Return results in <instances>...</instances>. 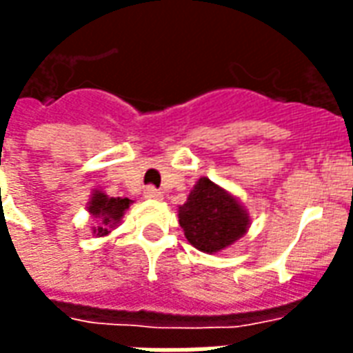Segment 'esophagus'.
<instances>
[{"label": "esophagus", "mask_w": 353, "mask_h": 353, "mask_svg": "<svg viewBox=\"0 0 353 353\" xmlns=\"http://www.w3.org/2000/svg\"><path fill=\"white\" fill-rule=\"evenodd\" d=\"M143 198H148V200H163V192L157 190L155 187H148V189L143 190Z\"/></svg>", "instance_id": "obj_1"}]
</instances>
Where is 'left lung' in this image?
Listing matches in <instances>:
<instances>
[{"label": "left lung", "instance_id": "obj_1", "mask_svg": "<svg viewBox=\"0 0 353 353\" xmlns=\"http://www.w3.org/2000/svg\"><path fill=\"white\" fill-rule=\"evenodd\" d=\"M179 224L194 249L215 254L236 243L249 230L250 219L243 203L210 177H200L179 205Z\"/></svg>", "mask_w": 353, "mask_h": 353}]
</instances>
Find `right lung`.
<instances>
[{"instance_id": "right-lung-1", "label": "right lung", "mask_w": 353, "mask_h": 353, "mask_svg": "<svg viewBox=\"0 0 353 353\" xmlns=\"http://www.w3.org/2000/svg\"><path fill=\"white\" fill-rule=\"evenodd\" d=\"M132 200L129 198H112L104 194L103 190H95L91 194V200L88 202V211L93 219H97V226L93 228V234L97 237L108 236L112 230L116 228L121 216Z\"/></svg>"}]
</instances>
